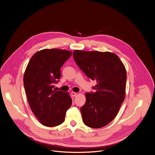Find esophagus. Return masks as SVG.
<instances>
[{"label": "esophagus", "mask_w": 155, "mask_h": 155, "mask_svg": "<svg viewBox=\"0 0 155 155\" xmlns=\"http://www.w3.org/2000/svg\"><path fill=\"white\" fill-rule=\"evenodd\" d=\"M71 95L72 97H75L77 95V93L75 92H71Z\"/></svg>", "instance_id": "obj_1"}]
</instances>
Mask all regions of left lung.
Segmentation results:
<instances>
[{"instance_id":"8db88e82","label":"left lung","mask_w":155,"mask_h":155,"mask_svg":"<svg viewBox=\"0 0 155 155\" xmlns=\"http://www.w3.org/2000/svg\"><path fill=\"white\" fill-rule=\"evenodd\" d=\"M74 59L86 75L97 84L95 92L86 93L80 108L83 122L93 128L104 127L117 116L125 97L127 72L119 57L110 51L75 50Z\"/></svg>"}]
</instances>
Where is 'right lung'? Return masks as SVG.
<instances>
[{
  "label": "right lung",
  "instance_id": "obj_1",
  "mask_svg": "<svg viewBox=\"0 0 155 155\" xmlns=\"http://www.w3.org/2000/svg\"><path fill=\"white\" fill-rule=\"evenodd\" d=\"M71 55V51L66 50L43 49L32 56L26 68L24 85L28 104L44 126L61 124L72 105L69 93L54 89L61 77V68Z\"/></svg>",
  "mask_w": 155,
  "mask_h": 155
}]
</instances>
